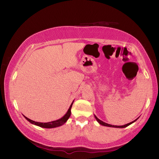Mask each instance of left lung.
Listing matches in <instances>:
<instances>
[{
  "mask_svg": "<svg viewBox=\"0 0 159 159\" xmlns=\"http://www.w3.org/2000/svg\"><path fill=\"white\" fill-rule=\"evenodd\" d=\"M94 116H95V117L96 120H97V121H98V122L100 125H102L106 126V127H116V128H124V127H126L129 126V125H131V124H132L133 123H134V121H136L138 119V118H137V119H136L135 120H134V121H132V122H131V123H127V124H126V125H124L118 126V125H110V124H108V123H105V122H103V121H101V120H100V119H99L97 117H96L95 115H94Z\"/></svg>",
  "mask_w": 159,
  "mask_h": 159,
  "instance_id": "obj_1",
  "label": "left lung"
}]
</instances>
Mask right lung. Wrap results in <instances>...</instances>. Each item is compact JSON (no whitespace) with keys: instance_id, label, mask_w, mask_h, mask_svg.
<instances>
[{"instance_id":"right-lung-1","label":"right lung","mask_w":159,"mask_h":159,"mask_svg":"<svg viewBox=\"0 0 159 159\" xmlns=\"http://www.w3.org/2000/svg\"><path fill=\"white\" fill-rule=\"evenodd\" d=\"M74 102H72V103L71 104L70 108L68 109V111L67 113L64 115L63 117H62L61 119H57L56 121H51V122H48V123H40V122H36L34 121H32V120L28 119V117H25L26 119H27L28 121L30 123H31L32 124L35 125L37 126H39L40 127L42 128H47V129H50V128H54V127H60L62 125H64L66 121L67 120L69 119V117H70L71 115V108L72 106V104H73Z\"/></svg>"}]
</instances>
